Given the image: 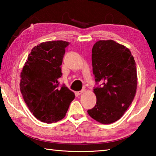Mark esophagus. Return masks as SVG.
Returning <instances> with one entry per match:
<instances>
[{
    "instance_id": "34e87169",
    "label": "esophagus",
    "mask_w": 156,
    "mask_h": 156,
    "mask_svg": "<svg viewBox=\"0 0 156 156\" xmlns=\"http://www.w3.org/2000/svg\"><path fill=\"white\" fill-rule=\"evenodd\" d=\"M85 91H86V89H82L81 91H78V92H77V94H78V95H80V94H82L83 93H84V92H85Z\"/></svg>"
}]
</instances>
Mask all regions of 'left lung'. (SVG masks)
I'll return each mask as SVG.
<instances>
[{"label": "left lung", "instance_id": "left-lung-1", "mask_svg": "<svg viewBox=\"0 0 156 156\" xmlns=\"http://www.w3.org/2000/svg\"><path fill=\"white\" fill-rule=\"evenodd\" d=\"M91 60L96 84H102L94 89L96 105L87 112L108 125L119 120L133 102L138 84L136 62L127 47L112 40L97 41Z\"/></svg>", "mask_w": 156, "mask_h": 156}]
</instances>
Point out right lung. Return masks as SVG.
I'll list each match as a JSON object with an SVG mask.
<instances>
[{"instance_id":"right-lung-1","label":"right lung","mask_w":156,"mask_h":156,"mask_svg":"<svg viewBox=\"0 0 156 156\" xmlns=\"http://www.w3.org/2000/svg\"><path fill=\"white\" fill-rule=\"evenodd\" d=\"M63 41L41 43L31 49L20 73V89L28 109L37 119L56 122L65 117L75 95L64 84L58 88L65 48Z\"/></svg>"}]
</instances>
